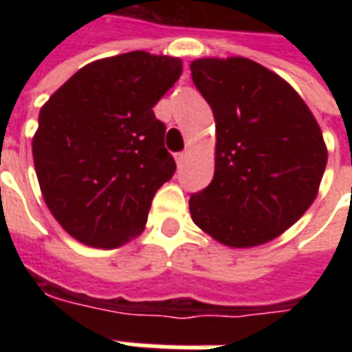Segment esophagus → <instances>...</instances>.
Returning a JSON list of instances; mask_svg holds the SVG:
<instances>
[{
  "label": "esophagus",
  "mask_w": 352,
  "mask_h": 352,
  "mask_svg": "<svg viewBox=\"0 0 352 352\" xmlns=\"http://www.w3.org/2000/svg\"><path fill=\"white\" fill-rule=\"evenodd\" d=\"M186 158H188V153H186V151H183V153H177L175 154L177 166H183L184 162H186Z\"/></svg>",
  "instance_id": "obj_1"
}]
</instances>
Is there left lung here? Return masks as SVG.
<instances>
[{"instance_id": "left-lung-1", "label": "left lung", "mask_w": 352, "mask_h": 352, "mask_svg": "<svg viewBox=\"0 0 352 352\" xmlns=\"http://www.w3.org/2000/svg\"><path fill=\"white\" fill-rule=\"evenodd\" d=\"M190 72L217 122L213 181L190 196L192 221L228 247L267 243L317 196L322 131L294 88L249 58H201Z\"/></svg>"}]
</instances>
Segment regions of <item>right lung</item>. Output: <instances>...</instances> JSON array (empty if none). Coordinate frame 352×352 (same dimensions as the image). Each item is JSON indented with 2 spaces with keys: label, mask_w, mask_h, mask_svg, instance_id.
<instances>
[{
  "label": "right lung",
  "mask_w": 352,
  "mask_h": 352,
  "mask_svg": "<svg viewBox=\"0 0 352 352\" xmlns=\"http://www.w3.org/2000/svg\"><path fill=\"white\" fill-rule=\"evenodd\" d=\"M181 73L179 58L133 50L85 65L43 105L32 145L39 186L80 243L115 249L145 228L177 169L153 107Z\"/></svg>",
  "instance_id": "obj_1"
}]
</instances>
